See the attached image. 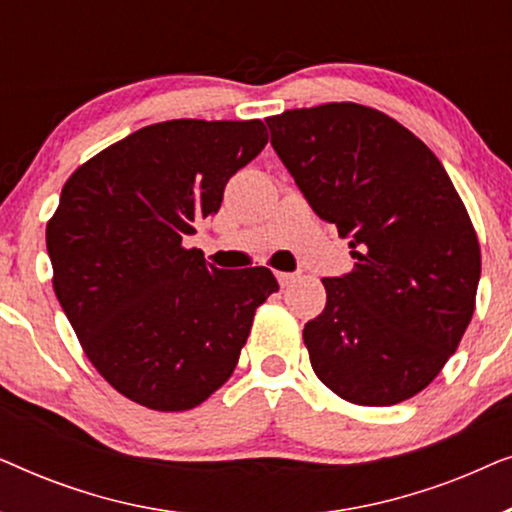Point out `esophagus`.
<instances>
[{
  "label": "esophagus",
  "instance_id": "obj_1",
  "mask_svg": "<svg viewBox=\"0 0 512 512\" xmlns=\"http://www.w3.org/2000/svg\"><path fill=\"white\" fill-rule=\"evenodd\" d=\"M277 279L282 286H289L296 279V275H291V272H277Z\"/></svg>",
  "mask_w": 512,
  "mask_h": 512
}]
</instances>
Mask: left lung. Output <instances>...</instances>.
I'll return each instance as SVG.
<instances>
[{
	"label": "left lung",
	"mask_w": 512,
	"mask_h": 512,
	"mask_svg": "<svg viewBox=\"0 0 512 512\" xmlns=\"http://www.w3.org/2000/svg\"><path fill=\"white\" fill-rule=\"evenodd\" d=\"M265 123L356 261L321 279L326 307L303 331L314 373L349 403L408 401L457 352L475 310L480 244L464 202L429 146L377 109L331 102Z\"/></svg>",
	"instance_id": "1"
}]
</instances>
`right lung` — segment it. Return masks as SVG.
<instances>
[{"instance_id":"1","label":"right lung","mask_w":512,"mask_h":512,"mask_svg":"<svg viewBox=\"0 0 512 512\" xmlns=\"http://www.w3.org/2000/svg\"><path fill=\"white\" fill-rule=\"evenodd\" d=\"M265 144L261 121L179 118L111 144L62 186L46 226L55 296L97 373L144 408L207 401L279 291L268 268L219 270L184 247Z\"/></svg>"}]
</instances>
